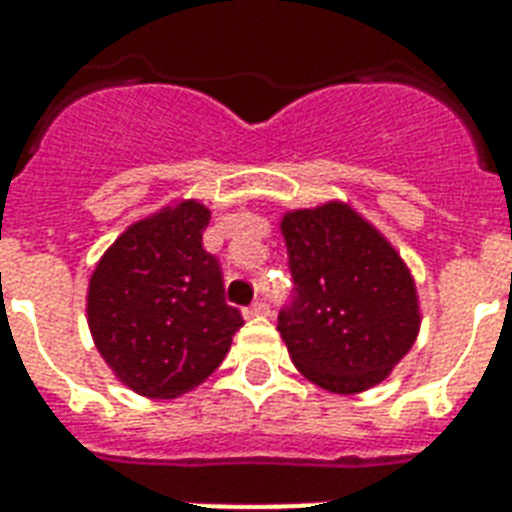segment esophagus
<instances>
[{
	"instance_id": "34e87169",
	"label": "esophagus",
	"mask_w": 512,
	"mask_h": 512,
	"mask_svg": "<svg viewBox=\"0 0 512 512\" xmlns=\"http://www.w3.org/2000/svg\"><path fill=\"white\" fill-rule=\"evenodd\" d=\"M268 313H271L268 303H263V300H260V303L249 305L247 311H244V316H247V319H257V316H268Z\"/></svg>"
}]
</instances>
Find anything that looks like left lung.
I'll return each mask as SVG.
<instances>
[{"mask_svg":"<svg viewBox=\"0 0 512 512\" xmlns=\"http://www.w3.org/2000/svg\"><path fill=\"white\" fill-rule=\"evenodd\" d=\"M292 305L281 340L303 377L340 396L380 385L420 335V300L396 247L345 201L281 217Z\"/></svg>","mask_w":512,"mask_h":512,"instance_id":"1","label":"left lung"}]
</instances>
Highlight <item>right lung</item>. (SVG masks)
<instances>
[{
  "label": "right lung",
  "instance_id": "right-lung-1",
  "mask_svg": "<svg viewBox=\"0 0 512 512\" xmlns=\"http://www.w3.org/2000/svg\"><path fill=\"white\" fill-rule=\"evenodd\" d=\"M209 209L167 204L132 223L100 257L87 289V324L116 380L146 398H177L223 364L244 327L225 303L223 271L201 236Z\"/></svg>",
  "mask_w": 512,
  "mask_h": 512
}]
</instances>
